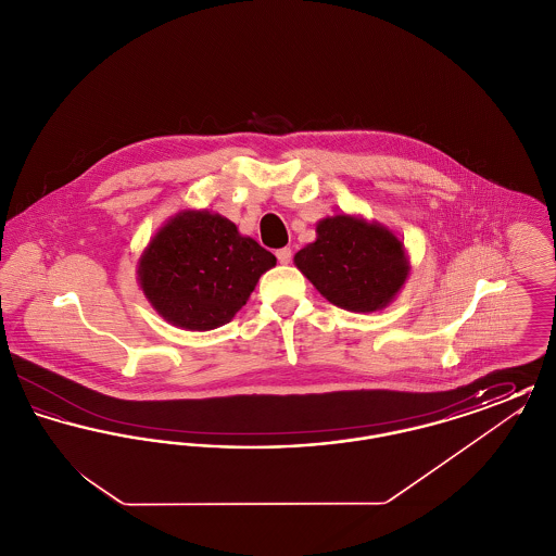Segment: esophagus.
<instances>
[{
  "mask_svg": "<svg viewBox=\"0 0 556 556\" xmlns=\"http://www.w3.org/2000/svg\"><path fill=\"white\" fill-rule=\"evenodd\" d=\"M277 261H279V263H281V265H290V261H291L290 248H281V250H277Z\"/></svg>",
  "mask_w": 556,
  "mask_h": 556,
  "instance_id": "34e87169",
  "label": "esophagus"
}]
</instances>
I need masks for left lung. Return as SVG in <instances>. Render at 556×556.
Instances as JSON below:
<instances>
[{
    "label": "left lung",
    "instance_id": "1",
    "mask_svg": "<svg viewBox=\"0 0 556 556\" xmlns=\"http://www.w3.org/2000/svg\"><path fill=\"white\" fill-rule=\"evenodd\" d=\"M293 263L331 304L350 313L386 308L410 270L404 243L388 227L350 214L318 220L317 239Z\"/></svg>",
    "mask_w": 556,
    "mask_h": 556
}]
</instances>
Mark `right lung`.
<instances>
[{"instance_id":"right-lung-1","label":"right lung","mask_w":556,"mask_h":556,"mask_svg":"<svg viewBox=\"0 0 556 556\" xmlns=\"http://www.w3.org/2000/svg\"><path fill=\"white\" fill-rule=\"evenodd\" d=\"M277 258L258 241L208 211L175 214L143 250L137 279L160 317L189 331H211L236 317Z\"/></svg>"}]
</instances>
